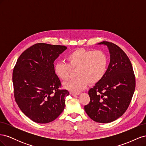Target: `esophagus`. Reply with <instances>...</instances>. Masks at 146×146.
Returning a JSON list of instances; mask_svg holds the SVG:
<instances>
[{"mask_svg": "<svg viewBox=\"0 0 146 146\" xmlns=\"http://www.w3.org/2000/svg\"><path fill=\"white\" fill-rule=\"evenodd\" d=\"M70 94H71L73 96H78L80 93V92H70Z\"/></svg>", "mask_w": 146, "mask_h": 146, "instance_id": "1", "label": "esophagus"}]
</instances>
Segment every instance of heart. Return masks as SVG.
Segmentation results:
<instances>
[{
    "label": "heart",
    "mask_w": 146,
    "mask_h": 146,
    "mask_svg": "<svg viewBox=\"0 0 146 146\" xmlns=\"http://www.w3.org/2000/svg\"><path fill=\"white\" fill-rule=\"evenodd\" d=\"M67 63H56L54 66L56 76L62 80H67L77 70V77L63 84L66 89L79 92L90 85L100 82L107 69L108 58L101 50H92L80 48L73 51L66 57Z\"/></svg>",
    "instance_id": "b5f03b06"
}]
</instances>
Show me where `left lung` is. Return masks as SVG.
<instances>
[{
    "label": "left lung",
    "mask_w": 146,
    "mask_h": 146,
    "mask_svg": "<svg viewBox=\"0 0 146 146\" xmlns=\"http://www.w3.org/2000/svg\"><path fill=\"white\" fill-rule=\"evenodd\" d=\"M107 46L110 61L104 77L88 91L90 102L85 105L86 114L99 123L116 120L129 107L135 90V77L129 57L112 42L103 41Z\"/></svg>",
    "instance_id": "left-lung-1"
}]
</instances>
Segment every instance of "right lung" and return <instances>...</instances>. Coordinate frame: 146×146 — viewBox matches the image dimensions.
<instances>
[{
    "mask_svg": "<svg viewBox=\"0 0 146 146\" xmlns=\"http://www.w3.org/2000/svg\"><path fill=\"white\" fill-rule=\"evenodd\" d=\"M67 49L64 46L38 43L25 50L13 69L15 98L23 113L33 121H54L65 107L68 90L54 72L55 60Z\"/></svg>",
    "mask_w": 146,
    "mask_h": 146,
    "instance_id": "obj_1",
    "label": "right lung"
}]
</instances>
